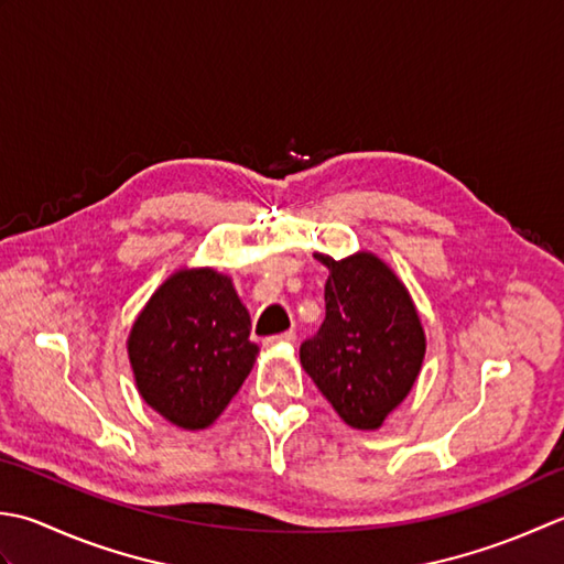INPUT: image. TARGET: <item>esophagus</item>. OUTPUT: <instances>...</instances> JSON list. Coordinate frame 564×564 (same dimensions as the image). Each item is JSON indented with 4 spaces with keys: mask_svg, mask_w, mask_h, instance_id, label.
Segmentation results:
<instances>
[{
    "mask_svg": "<svg viewBox=\"0 0 564 564\" xmlns=\"http://www.w3.org/2000/svg\"><path fill=\"white\" fill-rule=\"evenodd\" d=\"M296 340V333L294 330H284L280 336H270L265 338V346L274 348V346H282V343H294Z\"/></svg>",
    "mask_w": 564,
    "mask_h": 564,
    "instance_id": "34e87169",
    "label": "esophagus"
}]
</instances>
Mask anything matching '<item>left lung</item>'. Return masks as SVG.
Instances as JSON below:
<instances>
[{"mask_svg": "<svg viewBox=\"0 0 564 564\" xmlns=\"http://www.w3.org/2000/svg\"><path fill=\"white\" fill-rule=\"evenodd\" d=\"M326 318L299 360L338 416L377 431L411 392L426 358L416 304L397 272L370 250L343 260L326 252Z\"/></svg>", "mask_w": 564, "mask_h": 564, "instance_id": "8db88e82", "label": "left lung"}]
</instances>
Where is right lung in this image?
<instances>
[{"label":"right lung","instance_id":"1","mask_svg":"<svg viewBox=\"0 0 564 564\" xmlns=\"http://www.w3.org/2000/svg\"><path fill=\"white\" fill-rule=\"evenodd\" d=\"M126 350L138 394L185 431L221 416L260 352L234 280L214 268L172 272L135 316Z\"/></svg>","mask_w":564,"mask_h":564}]
</instances>
